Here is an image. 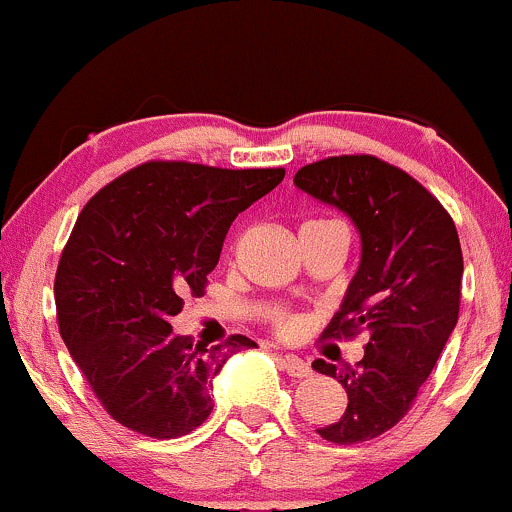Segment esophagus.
<instances>
[{"label": "esophagus", "instance_id": "1", "mask_svg": "<svg viewBox=\"0 0 512 512\" xmlns=\"http://www.w3.org/2000/svg\"><path fill=\"white\" fill-rule=\"evenodd\" d=\"M280 365L290 377H309L312 375V367H309L307 360L297 358V355H283L280 358Z\"/></svg>", "mask_w": 512, "mask_h": 512}]
</instances>
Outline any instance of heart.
Here are the masks:
<instances>
[{"instance_id":"heart-1","label":"heart","mask_w":512,"mask_h":512,"mask_svg":"<svg viewBox=\"0 0 512 512\" xmlns=\"http://www.w3.org/2000/svg\"><path fill=\"white\" fill-rule=\"evenodd\" d=\"M271 321H273V329L278 331V336H283V338H295L304 331V319L297 317V314H292V312H285V309L275 312Z\"/></svg>"}]
</instances>
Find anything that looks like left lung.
<instances>
[{
  "instance_id": "8db88e82",
  "label": "left lung",
  "mask_w": 512,
  "mask_h": 512,
  "mask_svg": "<svg viewBox=\"0 0 512 512\" xmlns=\"http://www.w3.org/2000/svg\"><path fill=\"white\" fill-rule=\"evenodd\" d=\"M295 186L346 212L363 241L341 312L321 336L341 341L367 331L363 360L355 367L312 363L348 394L343 416L317 433L336 445H355L394 428L438 363L459 317L462 246L440 200L372 154L302 166Z\"/></svg>"
}]
</instances>
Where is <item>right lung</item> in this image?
Here are the masks:
<instances>
[{
    "label": "right lung",
    "instance_id": "right-lung-1",
    "mask_svg": "<svg viewBox=\"0 0 512 512\" xmlns=\"http://www.w3.org/2000/svg\"><path fill=\"white\" fill-rule=\"evenodd\" d=\"M285 169L145 162L103 186L62 249L57 326L108 416L171 440L212 411V380L251 338L220 346L174 336L183 297H200L234 217L271 193Z\"/></svg>",
    "mask_w": 512,
    "mask_h": 512
}]
</instances>
